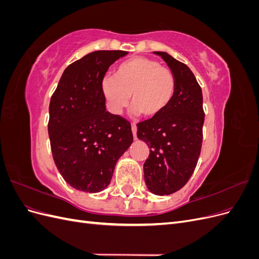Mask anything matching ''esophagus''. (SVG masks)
<instances>
[{
  "mask_svg": "<svg viewBox=\"0 0 259 259\" xmlns=\"http://www.w3.org/2000/svg\"><path fill=\"white\" fill-rule=\"evenodd\" d=\"M132 132H133V136H134V139H137V126L135 123L132 124Z\"/></svg>",
  "mask_w": 259,
  "mask_h": 259,
  "instance_id": "esophagus-1",
  "label": "esophagus"
}]
</instances>
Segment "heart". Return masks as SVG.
Masks as SVG:
<instances>
[{"label":"heart","instance_id":"obj_1","mask_svg":"<svg viewBox=\"0 0 259 259\" xmlns=\"http://www.w3.org/2000/svg\"><path fill=\"white\" fill-rule=\"evenodd\" d=\"M100 90L108 110L120 114L132 97L133 112L155 119L166 110L176 93V79L169 69L147 57H133L105 77Z\"/></svg>","mask_w":259,"mask_h":259}]
</instances>
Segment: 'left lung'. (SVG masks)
<instances>
[{"label":"left lung","instance_id":"obj_1","mask_svg":"<svg viewBox=\"0 0 259 259\" xmlns=\"http://www.w3.org/2000/svg\"><path fill=\"white\" fill-rule=\"evenodd\" d=\"M176 79L173 101L160 116L137 124V138L150 148L144 164L148 190L155 195L178 191L193 174L204 124L202 90L191 70L165 52H153Z\"/></svg>","mask_w":259,"mask_h":259}]
</instances>
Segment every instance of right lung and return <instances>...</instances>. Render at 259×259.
Instances as JSON below:
<instances>
[{
    "mask_svg": "<svg viewBox=\"0 0 259 259\" xmlns=\"http://www.w3.org/2000/svg\"><path fill=\"white\" fill-rule=\"evenodd\" d=\"M128 53L96 51L68 66L50 103L49 136L55 164L76 190L96 193L111 182L116 162L133 143L131 124L107 111L100 84Z\"/></svg>",
    "mask_w": 259,
    "mask_h": 259,
    "instance_id": "1",
    "label": "right lung"
}]
</instances>
